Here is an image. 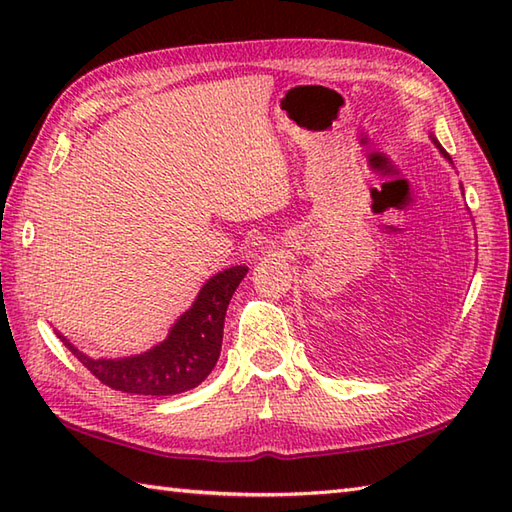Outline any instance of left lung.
<instances>
[{
  "label": "left lung",
  "mask_w": 512,
  "mask_h": 512,
  "mask_svg": "<svg viewBox=\"0 0 512 512\" xmlns=\"http://www.w3.org/2000/svg\"><path fill=\"white\" fill-rule=\"evenodd\" d=\"M431 140H433V145H436V147H438V149H440V154H442V156H444V158H447V160H449V162H451V165H453V160H451V156H449V154H447V151H444V147H442V145H440V143H438V140H436V138H433V136H431Z\"/></svg>",
  "instance_id": "left-lung-1"
}]
</instances>
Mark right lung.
I'll use <instances>...</instances> for the list:
<instances>
[{
	"label": "right lung",
	"mask_w": 512,
	"mask_h": 512,
	"mask_svg": "<svg viewBox=\"0 0 512 512\" xmlns=\"http://www.w3.org/2000/svg\"><path fill=\"white\" fill-rule=\"evenodd\" d=\"M246 273V266H231L213 275L198 292L193 306L173 323L167 339L145 354L90 358L63 334L57 332V336L107 387L138 396L182 394L198 387L220 358L228 301Z\"/></svg>",
	"instance_id": "add662e5"
}]
</instances>
